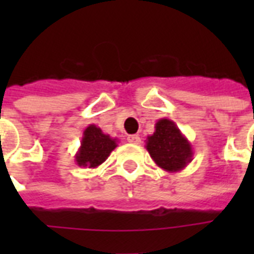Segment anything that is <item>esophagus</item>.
<instances>
[{
	"instance_id": "34e87169",
	"label": "esophagus",
	"mask_w": 254,
	"mask_h": 254,
	"mask_svg": "<svg viewBox=\"0 0 254 254\" xmlns=\"http://www.w3.org/2000/svg\"><path fill=\"white\" fill-rule=\"evenodd\" d=\"M127 142H130V143H139L141 142V138H139V135L138 134H130V135H127Z\"/></svg>"
}]
</instances>
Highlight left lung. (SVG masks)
<instances>
[{"mask_svg": "<svg viewBox=\"0 0 254 254\" xmlns=\"http://www.w3.org/2000/svg\"><path fill=\"white\" fill-rule=\"evenodd\" d=\"M146 150L157 166L169 173L185 169L192 161V146L177 124L169 119H161L155 124V130L146 138Z\"/></svg>", "mask_w": 254, "mask_h": 254, "instance_id": "8db88e82", "label": "left lung"}]
</instances>
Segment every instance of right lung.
Instances as JSON below:
<instances>
[{
    "instance_id": "1",
    "label": "right lung",
    "mask_w": 254,
    "mask_h": 254,
    "mask_svg": "<svg viewBox=\"0 0 254 254\" xmlns=\"http://www.w3.org/2000/svg\"><path fill=\"white\" fill-rule=\"evenodd\" d=\"M117 138L105 134L100 127L91 124L83 131L80 147L75 155L77 166L95 169L105 162L112 151L117 147Z\"/></svg>"
}]
</instances>
